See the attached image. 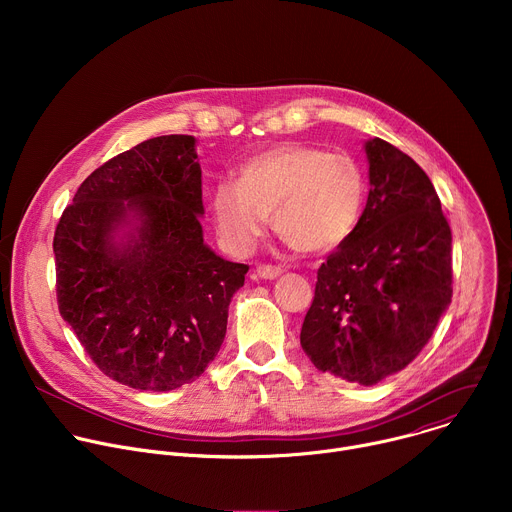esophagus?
Instances as JSON below:
<instances>
[{
	"mask_svg": "<svg viewBox=\"0 0 512 512\" xmlns=\"http://www.w3.org/2000/svg\"><path fill=\"white\" fill-rule=\"evenodd\" d=\"M281 275V267L277 265H259L255 269L257 279H277Z\"/></svg>",
	"mask_w": 512,
	"mask_h": 512,
	"instance_id": "esophagus-1",
	"label": "esophagus"
}]
</instances>
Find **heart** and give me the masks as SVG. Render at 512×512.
I'll list each match as a JSON object with an SVG mask.
<instances>
[{"label":"heart","instance_id":"b5f03b06","mask_svg":"<svg viewBox=\"0 0 512 512\" xmlns=\"http://www.w3.org/2000/svg\"><path fill=\"white\" fill-rule=\"evenodd\" d=\"M367 200V176L346 154L287 143L245 162L237 186L212 192L218 235L233 249H249L265 231L298 253L316 255L342 245L356 229Z\"/></svg>","mask_w":512,"mask_h":512}]
</instances>
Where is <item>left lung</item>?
<instances>
[{"mask_svg":"<svg viewBox=\"0 0 512 512\" xmlns=\"http://www.w3.org/2000/svg\"><path fill=\"white\" fill-rule=\"evenodd\" d=\"M369 198L318 269L300 342L314 367L364 387L421 352L452 302V231L427 174L373 137Z\"/></svg>","mask_w":512,"mask_h":512,"instance_id":"left-lung-1","label":"left lung"}]
</instances>
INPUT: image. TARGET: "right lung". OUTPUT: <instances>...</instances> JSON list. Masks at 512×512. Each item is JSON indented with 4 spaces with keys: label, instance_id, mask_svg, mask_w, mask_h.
Returning <instances> with one entry per match:
<instances>
[{
    "label": "right lung",
    "instance_id": "add662e5",
    "mask_svg": "<svg viewBox=\"0 0 512 512\" xmlns=\"http://www.w3.org/2000/svg\"><path fill=\"white\" fill-rule=\"evenodd\" d=\"M202 214L192 135H160L115 156L62 212L58 310L109 379L172 391L221 350L249 267L204 243Z\"/></svg>",
    "mask_w": 512,
    "mask_h": 512
}]
</instances>
